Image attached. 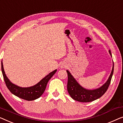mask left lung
Wrapping results in <instances>:
<instances>
[{"label": "left lung", "mask_w": 123, "mask_h": 123, "mask_svg": "<svg viewBox=\"0 0 123 123\" xmlns=\"http://www.w3.org/2000/svg\"><path fill=\"white\" fill-rule=\"evenodd\" d=\"M110 55L111 56L110 50L109 51ZM112 57V56H111ZM68 75V82H67V91L71 97L76 101L82 103H87L95 100L100 98L105 94L108 90L111 82L114 72V62L113 68L110 75L108 80L103 86L94 90H87L82 87L75 78L73 77L68 70L66 71Z\"/></svg>", "instance_id": "obj_1"}]
</instances>
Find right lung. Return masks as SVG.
Returning a JSON list of instances; mask_svg holds the SVG:
<instances>
[{"mask_svg":"<svg viewBox=\"0 0 123 123\" xmlns=\"http://www.w3.org/2000/svg\"><path fill=\"white\" fill-rule=\"evenodd\" d=\"M1 71L6 87L12 94L22 99L28 101H32L39 98L43 94L48 81L56 73L57 70L50 72L48 75L45 76L35 85L28 87H19L10 82L5 74L2 62H1Z\"/></svg>","mask_w":123,"mask_h":123,"instance_id":"right-lung-1","label":"right lung"}]
</instances>
